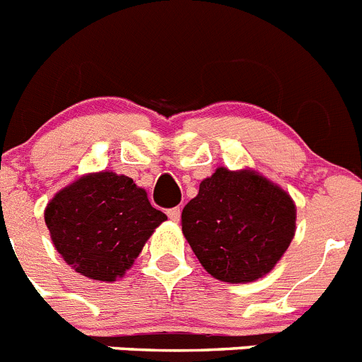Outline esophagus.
<instances>
[{
    "label": "esophagus",
    "mask_w": 362,
    "mask_h": 362,
    "mask_svg": "<svg viewBox=\"0 0 362 362\" xmlns=\"http://www.w3.org/2000/svg\"><path fill=\"white\" fill-rule=\"evenodd\" d=\"M166 216L170 217V219L174 221V223H177V221L181 219V210H179L177 206H175V209H170V210H168V212H166Z\"/></svg>",
    "instance_id": "obj_1"
}]
</instances>
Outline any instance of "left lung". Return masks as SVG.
Returning <instances> with one entry per match:
<instances>
[{
	"instance_id": "obj_1",
	"label": "left lung",
	"mask_w": 362,
	"mask_h": 362,
	"mask_svg": "<svg viewBox=\"0 0 362 362\" xmlns=\"http://www.w3.org/2000/svg\"><path fill=\"white\" fill-rule=\"evenodd\" d=\"M188 245L203 268L225 283L267 276L296 233V204L255 170L217 168L181 214Z\"/></svg>"
}]
</instances>
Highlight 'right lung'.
<instances>
[{"instance_id": "1", "label": "right lung", "mask_w": 362, "mask_h": 362, "mask_svg": "<svg viewBox=\"0 0 362 362\" xmlns=\"http://www.w3.org/2000/svg\"><path fill=\"white\" fill-rule=\"evenodd\" d=\"M166 221L127 175L86 174L59 190L45 209L56 250L94 281H116L134 264L153 230Z\"/></svg>"}]
</instances>
